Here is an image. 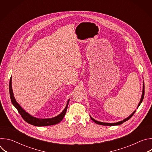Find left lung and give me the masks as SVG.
I'll use <instances>...</instances> for the list:
<instances>
[{
    "label": "left lung",
    "mask_w": 152,
    "mask_h": 152,
    "mask_svg": "<svg viewBox=\"0 0 152 152\" xmlns=\"http://www.w3.org/2000/svg\"><path fill=\"white\" fill-rule=\"evenodd\" d=\"M144 82H143V89H142V96H141V100H140V103H139V104H138V105L137 108L140 106V104H141V103H142V100H143V99H144ZM135 112H136V110H135V111H134V113H133L131 115H129L127 118H126L124 119L123 121H118V122H117V123H113L100 122V121H97V120H94V118H93L91 116H90V118H91V120H92L94 123H96V124H98L103 125V126H117V125H120V124H121L123 123L124 122L126 121L127 120H129L130 118H131L133 116V115L135 114Z\"/></svg>",
    "instance_id": "8db88e82"
}]
</instances>
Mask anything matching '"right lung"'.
I'll list each match as a JSON object with an SVG mask.
<instances>
[{
  "label": "right lung",
  "instance_id": "1",
  "mask_svg": "<svg viewBox=\"0 0 152 152\" xmlns=\"http://www.w3.org/2000/svg\"><path fill=\"white\" fill-rule=\"evenodd\" d=\"M11 79L12 78L11 77L10 80V86H9L11 100L13 105L17 110L19 114L21 115V117H22V118L25 121H26L28 123L30 124H32L35 126H47L56 124L57 123H59L61 121H62L64 117L65 116V114L66 113L70 99H69V100L67 101L66 107L64 108V110L62 111V112L58 115L51 118H38L34 117L31 115H30L29 114H28V113H26L23 108L21 107V106L17 102L14 96V94L12 89V82H11L12 79Z\"/></svg>",
  "mask_w": 152,
  "mask_h": 152
}]
</instances>
